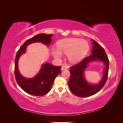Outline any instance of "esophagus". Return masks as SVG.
<instances>
[{"label": "esophagus", "instance_id": "obj_1", "mask_svg": "<svg viewBox=\"0 0 123 123\" xmlns=\"http://www.w3.org/2000/svg\"><path fill=\"white\" fill-rule=\"evenodd\" d=\"M69 68V67L66 66V65H63L62 66V67L61 68V70L62 71H63V70H67Z\"/></svg>", "mask_w": 123, "mask_h": 123}]
</instances>
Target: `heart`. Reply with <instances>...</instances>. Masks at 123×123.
<instances>
[{
    "instance_id": "1",
    "label": "heart",
    "mask_w": 123,
    "mask_h": 123,
    "mask_svg": "<svg viewBox=\"0 0 123 123\" xmlns=\"http://www.w3.org/2000/svg\"><path fill=\"white\" fill-rule=\"evenodd\" d=\"M57 48H52L51 52L56 59H61L62 53L67 55L68 60L72 63L80 62L85 57L89 50V45L86 40L69 38L59 40Z\"/></svg>"
}]
</instances>
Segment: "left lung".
I'll return each mask as SVG.
<instances>
[{"label":"left lung","instance_id":"obj_1","mask_svg":"<svg viewBox=\"0 0 123 123\" xmlns=\"http://www.w3.org/2000/svg\"><path fill=\"white\" fill-rule=\"evenodd\" d=\"M91 43L93 44L91 55L70 68L69 89L74 95L81 98L88 97L98 92L105 85L108 74L109 62L105 50L94 40L91 39ZM94 62H102L105 66L101 80L96 84L89 82L84 75V72L89 65Z\"/></svg>","mask_w":123,"mask_h":123}]
</instances>
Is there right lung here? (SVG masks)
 Masks as SVG:
<instances>
[{
  "label": "right lung",
  "mask_w": 123,
  "mask_h": 123,
  "mask_svg": "<svg viewBox=\"0 0 123 123\" xmlns=\"http://www.w3.org/2000/svg\"><path fill=\"white\" fill-rule=\"evenodd\" d=\"M53 34L40 33L26 40L16 53L15 60V75L18 85L27 93L42 96L49 92L52 88L55 77L61 72V66H54L49 62L42 64L38 73L32 78H26L21 75L18 69V61L26 52L27 46L31 43H41L49 46Z\"/></svg>",
  "instance_id": "obj_1"
}]
</instances>
